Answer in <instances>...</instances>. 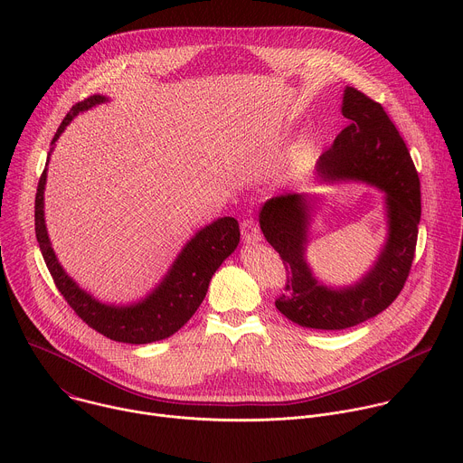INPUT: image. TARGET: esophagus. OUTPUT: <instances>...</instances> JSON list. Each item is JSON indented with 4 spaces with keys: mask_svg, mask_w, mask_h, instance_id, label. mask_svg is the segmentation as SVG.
Returning <instances> with one entry per match:
<instances>
[{
    "mask_svg": "<svg viewBox=\"0 0 463 463\" xmlns=\"http://www.w3.org/2000/svg\"><path fill=\"white\" fill-rule=\"evenodd\" d=\"M241 236H243L245 243H258L261 240V232L252 220L241 222Z\"/></svg>",
    "mask_w": 463,
    "mask_h": 463,
    "instance_id": "obj_1",
    "label": "esophagus"
}]
</instances>
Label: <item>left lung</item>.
Masks as SVG:
<instances>
[{"label":"left lung","instance_id":"obj_1","mask_svg":"<svg viewBox=\"0 0 463 463\" xmlns=\"http://www.w3.org/2000/svg\"><path fill=\"white\" fill-rule=\"evenodd\" d=\"M343 115L350 124L317 165L322 181L355 179L386 192L388 240L375 266L355 286H322L307 268L311 197L280 194L261 207L260 229L286 268V286L277 309L295 324L313 329H346L386 309L402 293L416 252L421 218L420 177L409 148L383 106L355 88L345 90Z\"/></svg>","mask_w":463,"mask_h":463}]
</instances>
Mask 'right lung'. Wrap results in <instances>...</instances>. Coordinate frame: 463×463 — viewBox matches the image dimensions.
I'll return each instance as SVG.
<instances>
[{"mask_svg":"<svg viewBox=\"0 0 463 463\" xmlns=\"http://www.w3.org/2000/svg\"><path fill=\"white\" fill-rule=\"evenodd\" d=\"M100 102H106L100 95H91L80 102H77L70 113L63 117L58 126L52 143L60 137L75 115L86 111ZM47 170L42 172L36 200H34V229L36 240L40 243L42 256L47 263V269L71 309L90 326L95 332L104 337L128 343V345H148L154 341H163L174 335L181 329L190 317L195 313L203 302L209 282L222 261L236 249L240 243V227L234 218H220L214 223L207 225L197 232L175 258L174 266L163 282L148 295L143 302L134 306H106L95 300L90 293L80 289L73 279L65 275L58 263L54 250L51 249V241L45 229L43 220V190H45Z\"/></svg>","mask_w":463,"mask_h":463,"instance_id":"right-lung-1","label":"right lung"}]
</instances>
